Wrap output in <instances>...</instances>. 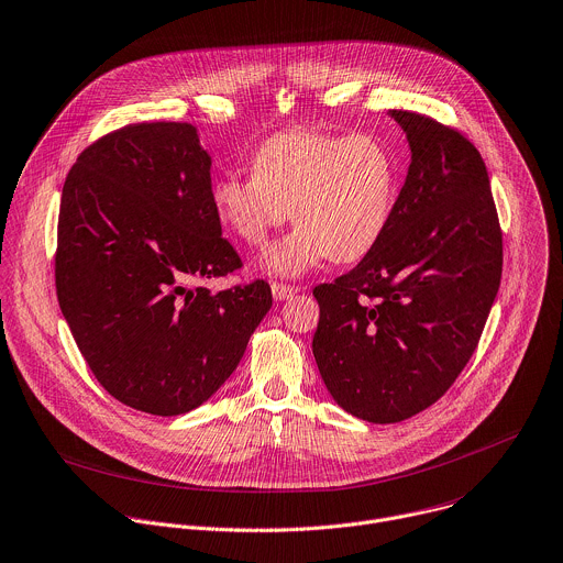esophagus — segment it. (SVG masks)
I'll list each match as a JSON object with an SVG mask.
<instances>
[{
	"instance_id": "esophagus-1",
	"label": "esophagus",
	"mask_w": 563,
	"mask_h": 563,
	"mask_svg": "<svg viewBox=\"0 0 563 563\" xmlns=\"http://www.w3.org/2000/svg\"><path fill=\"white\" fill-rule=\"evenodd\" d=\"M296 291H298V287H294V285L272 283V294H274V298H276V300H287V298H291Z\"/></svg>"
}]
</instances>
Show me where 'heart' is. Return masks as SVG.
<instances>
[{
    "mask_svg": "<svg viewBox=\"0 0 563 563\" xmlns=\"http://www.w3.org/2000/svg\"><path fill=\"white\" fill-rule=\"evenodd\" d=\"M398 192V165L373 134L283 130L252 158V176L212 185L221 223L247 245H261L291 210L298 228L265 252V267L298 276L322 258L351 263L385 234Z\"/></svg>",
    "mask_w": 563,
    "mask_h": 563,
    "instance_id": "heart-1",
    "label": "heart"
}]
</instances>
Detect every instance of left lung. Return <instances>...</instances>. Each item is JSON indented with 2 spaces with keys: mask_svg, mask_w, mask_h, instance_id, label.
<instances>
[{
  "mask_svg": "<svg viewBox=\"0 0 563 563\" xmlns=\"http://www.w3.org/2000/svg\"><path fill=\"white\" fill-rule=\"evenodd\" d=\"M411 165L380 241L320 283L313 357L333 400L394 424L435 405L482 338L501 280V228L482 154L457 128L394 110Z\"/></svg>",
  "mask_w": 563,
  "mask_h": 563,
  "instance_id": "obj_1",
  "label": "left lung"
}]
</instances>
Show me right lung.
I'll use <instances>...</instances> for the list:
<instances>
[{
	"mask_svg": "<svg viewBox=\"0 0 563 563\" xmlns=\"http://www.w3.org/2000/svg\"><path fill=\"white\" fill-rule=\"evenodd\" d=\"M210 165L195 125L143 121L90 143L64 183L59 307L99 385L143 413L203 405L272 307L263 278L192 287L243 267L221 236Z\"/></svg>",
	"mask_w": 563,
	"mask_h": 563,
	"instance_id": "add662e5",
	"label": "right lung"
}]
</instances>
